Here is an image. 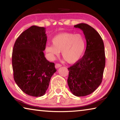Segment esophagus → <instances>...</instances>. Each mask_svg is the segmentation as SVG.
I'll return each mask as SVG.
<instances>
[{
    "instance_id": "esophagus-1",
    "label": "esophagus",
    "mask_w": 120,
    "mask_h": 120,
    "mask_svg": "<svg viewBox=\"0 0 120 120\" xmlns=\"http://www.w3.org/2000/svg\"><path fill=\"white\" fill-rule=\"evenodd\" d=\"M62 65L61 64H55V67L56 68H59V67H61Z\"/></svg>"
}]
</instances>
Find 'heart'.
Listing matches in <instances>:
<instances>
[{
  "mask_svg": "<svg viewBox=\"0 0 120 120\" xmlns=\"http://www.w3.org/2000/svg\"><path fill=\"white\" fill-rule=\"evenodd\" d=\"M52 45H47L45 52L51 59L56 58L61 52L62 58L69 64H74L82 57L86 46L84 36L81 34L62 33L54 36Z\"/></svg>",
  "mask_w": 120,
  "mask_h": 120,
  "instance_id": "b5f03b06",
  "label": "heart"
}]
</instances>
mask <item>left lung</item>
Masks as SVG:
<instances>
[{
	"label": "left lung",
	"mask_w": 120,
	"mask_h": 120,
	"mask_svg": "<svg viewBox=\"0 0 120 120\" xmlns=\"http://www.w3.org/2000/svg\"><path fill=\"white\" fill-rule=\"evenodd\" d=\"M83 31L86 49L82 57L68 68V86L76 96L92 94L102 82L105 66L104 45L99 33L92 26L80 23L74 26Z\"/></svg>",
	"instance_id": "obj_1"
}]
</instances>
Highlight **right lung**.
I'll list each match as a JSON object with an SVG mask.
<instances>
[{
	"label": "right lung",
	"mask_w": 120,
	"mask_h": 120,
	"mask_svg": "<svg viewBox=\"0 0 120 120\" xmlns=\"http://www.w3.org/2000/svg\"><path fill=\"white\" fill-rule=\"evenodd\" d=\"M46 41L45 28L32 26L19 36L14 44L12 53L14 80L30 96H43L56 71L54 63L44 56Z\"/></svg>",
	"instance_id": "right-lung-1"
}]
</instances>
